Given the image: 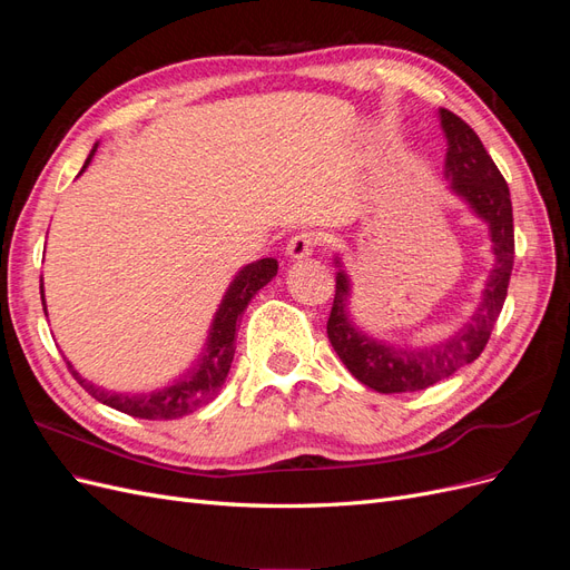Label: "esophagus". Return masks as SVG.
<instances>
[{"label":"esophagus","instance_id":"1","mask_svg":"<svg viewBox=\"0 0 570 570\" xmlns=\"http://www.w3.org/2000/svg\"><path fill=\"white\" fill-rule=\"evenodd\" d=\"M316 245H318V237L314 233H299V235H295V237L289 239L285 252H287L289 258H295V262H297V258L312 256Z\"/></svg>","mask_w":570,"mask_h":570}]
</instances>
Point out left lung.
<instances>
[{
	"label": "left lung",
	"instance_id": "8db88e82",
	"mask_svg": "<svg viewBox=\"0 0 570 570\" xmlns=\"http://www.w3.org/2000/svg\"><path fill=\"white\" fill-rule=\"evenodd\" d=\"M438 116L446 137L444 180H450L452 195L469 204V209L480 220H485L494 264L469 323H463L454 335L433 344H400L373 337L356 325L350 312V275L340 256L333 258L337 266V285L333 312L327 318V340L358 383L383 394L419 392L454 375L461 366L473 364L485 350L502 312L513 268L509 185L469 124L446 109H440Z\"/></svg>",
	"mask_w": 570,
	"mask_h": 570
}]
</instances>
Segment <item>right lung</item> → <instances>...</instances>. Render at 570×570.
<instances>
[{
  "label": "right lung",
  "instance_id": "obj_1",
  "mask_svg": "<svg viewBox=\"0 0 570 570\" xmlns=\"http://www.w3.org/2000/svg\"><path fill=\"white\" fill-rule=\"evenodd\" d=\"M97 147L99 145H95L90 157L85 159V166L80 168V174L90 166ZM275 273H278V262H275V258H258V262L247 264L237 271L233 283L226 289V295H223V299L218 304V312L212 321L209 337H206V344H204L199 358L183 375H178L174 383L161 387V390L132 392V394L130 392H111V390L97 387L95 383L85 381V377L71 364H68V368H71L76 381L85 390H88L97 402L107 404L120 413H128V416L147 419V421H170V419L187 416V413H193L199 406L209 404L220 392L223 383H226L233 356H235V325H237L239 316L245 314V308L252 302V297L275 278ZM40 295H42L45 314H47L42 283H40Z\"/></svg>",
  "mask_w": 570,
  "mask_h": 570
}]
</instances>
